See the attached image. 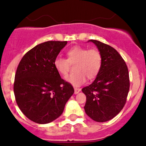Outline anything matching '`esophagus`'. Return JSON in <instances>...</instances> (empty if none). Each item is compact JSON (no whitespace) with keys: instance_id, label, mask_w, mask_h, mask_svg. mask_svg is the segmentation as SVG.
I'll list each match as a JSON object with an SVG mask.
<instances>
[{"instance_id":"obj_1","label":"esophagus","mask_w":146,"mask_h":146,"mask_svg":"<svg viewBox=\"0 0 146 146\" xmlns=\"http://www.w3.org/2000/svg\"><path fill=\"white\" fill-rule=\"evenodd\" d=\"M74 90H75V94H78V93H79V92L81 90L80 88H75Z\"/></svg>"}]
</instances>
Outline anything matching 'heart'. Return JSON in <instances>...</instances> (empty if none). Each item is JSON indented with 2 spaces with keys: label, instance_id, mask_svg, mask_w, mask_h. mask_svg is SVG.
I'll return each instance as SVG.
<instances>
[{
  "label": "heart",
  "instance_id": "1",
  "mask_svg": "<svg viewBox=\"0 0 146 146\" xmlns=\"http://www.w3.org/2000/svg\"><path fill=\"white\" fill-rule=\"evenodd\" d=\"M68 58L56 57L53 66L60 75H66L70 67V63L76 62V73L66 77L65 80L75 86H81L85 83L86 77L90 80L94 79L100 73L102 64V56L96 48H88L77 45L70 48L66 52Z\"/></svg>",
  "mask_w": 146,
  "mask_h": 146
}]
</instances>
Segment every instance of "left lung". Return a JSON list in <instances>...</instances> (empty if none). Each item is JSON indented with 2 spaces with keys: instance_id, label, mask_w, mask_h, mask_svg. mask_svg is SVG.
I'll use <instances>...</instances> for the list:
<instances>
[{
  "instance_id": "left-lung-1",
  "label": "left lung",
  "mask_w": 146,
  "mask_h": 146,
  "mask_svg": "<svg viewBox=\"0 0 146 146\" xmlns=\"http://www.w3.org/2000/svg\"><path fill=\"white\" fill-rule=\"evenodd\" d=\"M102 56L100 73L91 84L82 90L86 97V115L98 122L114 118L123 109L130 88L128 67L119 53L109 45L90 40Z\"/></svg>"
}]
</instances>
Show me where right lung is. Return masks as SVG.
Here are the masks:
<instances>
[{
  "mask_svg": "<svg viewBox=\"0 0 146 146\" xmlns=\"http://www.w3.org/2000/svg\"><path fill=\"white\" fill-rule=\"evenodd\" d=\"M67 41H48L36 45L23 57L15 74L16 103L30 120L40 124L54 121L63 113L74 93L61 78L53 61Z\"/></svg>",
  "mask_w": 146,
  "mask_h": 146,
  "instance_id": "obj_1",
  "label": "right lung"
}]
</instances>
